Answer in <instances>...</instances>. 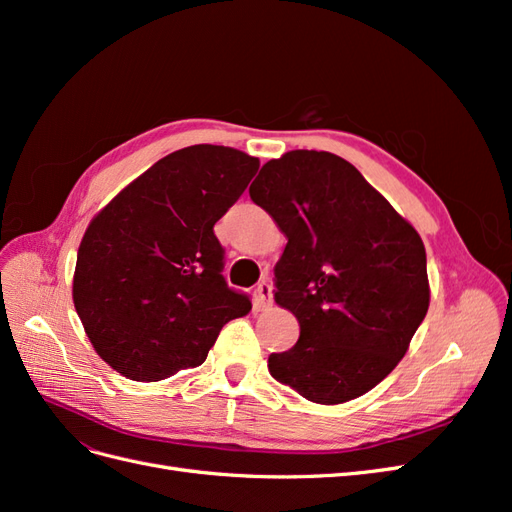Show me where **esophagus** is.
<instances>
[{
  "label": "esophagus",
  "mask_w": 512,
  "mask_h": 512,
  "mask_svg": "<svg viewBox=\"0 0 512 512\" xmlns=\"http://www.w3.org/2000/svg\"><path fill=\"white\" fill-rule=\"evenodd\" d=\"M256 301L258 305L262 307H269L271 301H273V288L269 282H260L258 288H256Z\"/></svg>",
  "instance_id": "1"
}]
</instances>
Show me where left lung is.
Returning <instances> with one entry per match:
<instances>
[{
    "instance_id": "8db88e82",
    "label": "left lung",
    "mask_w": 512,
    "mask_h": 512,
    "mask_svg": "<svg viewBox=\"0 0 512 512\" xmlns=\"http://www.w3.org/2000/svg\"><path fill=\"white\" fill-rule=\"evenodd\" d=\"M250 196L288 239L273 294L301 329L290 350L269 356L271 376L314 404L365 395L404 359L427 314L421 235L329 151L269 160Z\"/></svg>"
}]
</instances>
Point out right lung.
I'll use <instances>...</instances> for the list:
<instances>
[{
	"label": "right lung",
	"mask_w": 512,
	"mask_h": 512,
	"mask_svg": "<svg viewBox=\"0 0 512 512\" xmlns=\"http://www.w3.org/2000/svg\"><path fill=\"white\" fill-rule=\"evenodd\" d=\"M260 162L222 145L168 153L89 222L72 301L91 346L121 376L158 382L207 359L224 324L252 309L222 277L213 226Z\"/></svg>",
	"instance_id": "add662e5"
}]
</instances>
